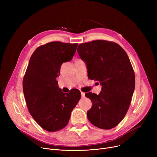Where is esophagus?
I'll return each mask as SVG.
<instances>
[{
    "label": "esophagus",
    "mask_w": 157,
    "mask_h": 157,
    "mask_svg": "<svg viewBox=\"0 0 157 157\" xmlns=\"http://www.w3.org/2000/svg\"><path fill=\"white\" fill-rule=\"evenodd\" d=\"M85 94L83 93V92H81V97H82V98H84V97H85Z\"/></svg>",
    "instance_id": "esophagus-1"
}]
</instances>
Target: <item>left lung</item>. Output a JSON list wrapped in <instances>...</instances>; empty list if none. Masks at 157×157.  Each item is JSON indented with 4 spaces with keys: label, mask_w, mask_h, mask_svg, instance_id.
I'll return each mask as SVG.
<instances>
[{
    "label": "left lung",
    "mask_w": 157,
    "mask_h": 157,
    "mask_svg": "<svg viewBox=\"0 0 157 157\" xmlns=\"http://www.w3.org/2000/svg\"><path fill=\"white\" fill-rule=\"evenodd\" d=\"M77 50L86 64L88 78L102 85L98 95L85 94L92 103L87 118L98 128H113L125 117L135 89L129 58L120 45L104 40L80 44Z\"/></svg>",
    "instance_id": "1"
}]
</instances>
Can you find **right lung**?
I'll list each match as a JSON object with an SVG mask.
<instances>
[{
    "label": "right lung",
    "instance_id": "right-lung-1",
    "mask_svg": "<svg viewBox=\"0 0 157 157\" xmlns=\"http://www.w3.org/2000/svg\"><path fill=\"white\" fill-rule=\"evenodd\" d=\"M78 45L51 42L38 47L30 59L23 80V94L31 116L47 131L67 125L81 98L77 89L63 93L56 81L62 64L72 60Z\"/></svg>",
    "mask_w": 157,
    "mask_h": 157
}]
</instances>
